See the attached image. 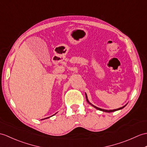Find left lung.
Instances as JSON below:
<instances>
[{"label": "left lung", "instance_id": "left-lung-1", "mask_svg": "<svg viewBox=\"0 0 147 147\" xmlns=\"http://www.w3.org/2000/svg\"><path fill=\"white\" fill-rule=\"evenodd\" d=\"M85 95H86V101H87V102L88 103H89L90 105H91L92 107H93L94 108H95L96 109H97V110H100V111H105V112H107V113H111V112H113V111H118V110H121V109H123V108H125L126 106H127V104H126L125 106H123V107H121V108H117V109H115V110H104V109H102V108H98V107H96V106H94V105H93V104H91L90 102L89 101V100H88V96H87V94H86V93H85Z\"/></svg>", "mask_w": 147, "mask_h": 147}]
</instances>
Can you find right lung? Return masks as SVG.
<instances>
[{
  "label": "right lung",
  "instance_id": "right-lung-1",
  "mask_svg": "<svg viewBox=\"0 0 147 147\" xmlns=\"http://www.w3.org/2000/svg\"><path fill=\"white\" fill-rule=\"evenodd\" d=\"M54 115H55V114H54ZM51 117H47V118H44V119H47V118H50ZM44 119H42V120H44Z\"/></svg>",
  "mask_w": 147,
  "mask_h": 147
}]
</instances>
